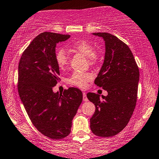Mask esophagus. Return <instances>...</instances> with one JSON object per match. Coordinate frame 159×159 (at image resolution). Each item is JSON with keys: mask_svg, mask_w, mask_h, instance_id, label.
<instances>
[{"mask_svg": "<svg viewBox=\"0 0 159 159\" xmlns=\"http://www.w3.org/2000/svg\"><path fill=\"white\" fill-rule=\"evenodd\" d=\"M83 99L84 102H87V101L88 100V98H87V95H86V93H85V92H83Z\"/></svg>", "mask_w": 159, "mask_h": 159, "instance_id": "34e87169", "label": "esophagus"}]
</instances>
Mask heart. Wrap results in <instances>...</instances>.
Instances as JSON below:
<instances>
[{
	"label": "heart",
	"mask_w": 159,
	"mask_h": 159,
	"mask_svg": "<svg viewBox=\"0 0 159 159\" xmlns=\"http://www.w3.org/2000/svg\"><path fill=\"white\" fill-rule=\"evenodd\" d=\"M71 50L75 51L78 52V53L86 56L87 58L91 65L97 64L99 61V55L98 53L93 50V47L92 46L91 43L88 41L81 40V41H77L75 42L71 43L69 45ZM56 61L59 67L61 69H64L66 65L68 64V58L67 53L66 50L63 48L57 49L56 52ZM93 76L91 73L88 72H75L71 75L69 79V83L71 84L75 85V86L79 87V88H84L87 86L88 82L93 79Z\"/></svg>",
	"instance_id": "1"
}]
</instances>
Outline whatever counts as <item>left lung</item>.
Here are the masks:
<instances>
[{"mask_svg": "<svg viewBox=\"0 0 159 159\" xmlns=\"http://www.w3.org/2000/svg\"><path fill=\"white\" fill-rule=\"evenodd\" d=\"M92 34L105 42L103 64L94 83L108 94H87L96 107L90 126L95 135L109 137L121 132L131 118L137 102L139 71L131 50L123 41L109 33Z\"/></svg>", "mask_w": 159, "mask_h": 159, "instance_id": "obj_1", "label": "left lung"}]
</instances>
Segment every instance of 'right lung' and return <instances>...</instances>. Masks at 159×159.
I'll return each mask as SVG.
<instances>
[{
	"instance_id": "add662e5",
	"label": "right lung",
	"mask_w": 159,
	"mask_h": 159,
	"mask_svg": "<svg viewBox=\"0 0 159 159\" xmlns=\"http://www.w3.org/2000/svg\"><path fill=\"white\" fill-rule=\"evenodd\" d=\"M69 38V34L41 33L23 52L18 67V92L26 112L41 134L53 139L70 134L73 118L83 100L82 92L76 88L60 93L53 90L60 81L57 43Z\"/></svg>"
}]
</instances>
